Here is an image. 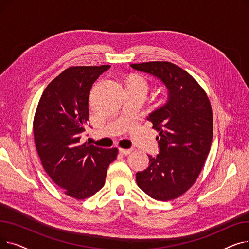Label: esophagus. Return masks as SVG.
<instances>
[{
  "mask_svg": "<svg viewBox=\"0 0 249 249\" xmlns=\"http://www.w3.org/2000/svg\"><path fill=\"white\" fill-rule=\"evenodd\" d=\"M119 151L124 154V155H128L132 152V149H125V148H119Z\"/></svg>",
  "mask_w": 249,
  "mask_h": 249,
  "instance_id": "obj_1",
  "label": "esophagus"
}]
</instances>
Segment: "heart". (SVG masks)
I'll list each match as a JSON object with an SVG mask.
<instances>
[{
	"label": "heart",
	"mask_w": 249,
	"mask_h": 249,
	"mask_svg": "<svg viewBox=\"0 0 249 249\" xmlns=\"http://www.w3.org/2000/svg\"><path fill=\"white\" fill-rule=\"evenodd\" d=\"M128 86H136V87H139L143 89H145L146 91L148 89V83H147L145 78H143V77H134V78H132V80L130 81Z\"/></svg>",
	"instance_id": "b5f03b06"
}]
</instances>
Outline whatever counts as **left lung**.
<instances>
[{"label": "left lung", "instance_id": "1", "mask_svg": "<svg viewBox=\"0 0 249 249\" xmlns=\"http://www.w3.org/2000/svg\"><path fill=\"white\" fill-rule=\"evenodd\" d=\"M131 68L158 77L168 89L167 102L147 117L160 135V154L148 155L149 165L136 174V182L155 200H174L195 184L210 151L211 104L197 81L172 62L132 63Z\"/></svg>", "mask_w": 249, "mask_h": 249}]
</instances>
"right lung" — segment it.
<instances>
[{
	"mask_svg": "<svg viewBox=\"0 0 249 249\" xmlns=\"http://www.w3.org/2000/svg\"><path fill=\"white\" fill-rule=\"evenodd\" d=\"M110 65L71 67L46 87L33 121L37 153L43 168L64 194L84 200L105 185L107 169L118 154L81 143L89 121L91 86Z\"/></svg>",
	"mask_w": 249,
	"mask_h": 249,
	"instance_id": "1",
	"label": "right lung"
}]
</instances>
